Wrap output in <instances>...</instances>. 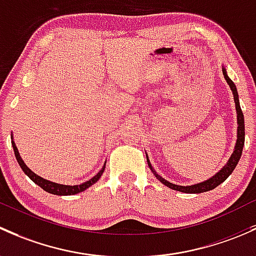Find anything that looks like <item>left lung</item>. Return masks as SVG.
Returning <instances> with one entry per match:
<instances>
[{
  "label": "left lung",
  "instance_id": "8db88e82",
  "mask_svg": "<svg viewBox=\"0 0 256 256\" xmlns=\"http://www.w3.org/2000/svg\"><path fill=\"white\" fill-rule=\"evenodd\" d=\"M222 71L223 75H224V78L226 81V84L230 88L232 92H233V97H234V104H236V123H238V129H236V146H234L233 152H232L230 158L226 162V164L218 171L216 175H213L212 178H207V180L202 181V182L194 184V185H190V186H180V185H175L172 182H168V180H165L164 178L156 174V171L154 170L150 164L149 159H148L146 155V160H148V165H149L150 170L152 171V174L155 175V178L160 181L162 184H164L165 186H168V188H172L175 191H180V192H185V194H202V192H207L210 191V190L216 188L218 185H220L222 182L228 178V176L233 172V170L236 168V164H238L239 159L242 156V152H243V146H244V140H246V126H244V114L242 112L240 104H239V96H238V91H236V86L234 85L233 81L229 78L228 74H226V70L224 66H222Z\"/></svg>",
  "mask_w": 256,
  "mask_h": 256
}]
</instances>
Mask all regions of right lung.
Segmentation results:
<instances>
[{
    "instance_id": "right-lung-1",
    "label": "right lung",
    "mask_w": 256,
    "mask_h": 256,
    "mask_svg": "<svg viewBox=\"0 0 256 256\" xmlns=\"http://www.w3.org/2000/svg\"><path fill=\"white\" fill-rule=\"evenodd\" d=\"M10 140H12V146H13V150H14L16 159H17L18 164H20V168L24 171L26 175H27L34 184H36L38 186H40L44 191L49 192V194H58V196H70V194H78V192L85 191L86 188H88L90 186H92L94 182H97V181L100 180V178H101V175L104 174V166H106V164H104V168H102L101 170L97 172V175H94V178H90L88 181H85L84 184H80V185H74V186L62 185V184H56V182H52V181L46 180V178H40V176L36 175V172H33V171H32L30 168L26 165V162H23L22 158H20V152H18L14 140H13V136H10Z\"/></svg>"
}]
</instances>
